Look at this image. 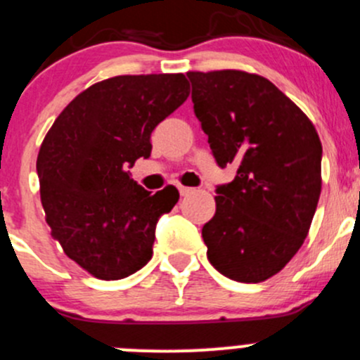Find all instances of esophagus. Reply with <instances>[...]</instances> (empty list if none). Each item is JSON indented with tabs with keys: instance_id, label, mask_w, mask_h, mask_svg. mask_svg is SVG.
<instances>
[{
	"instance_id": "obj_1",
	"label": "esophagus",
	"mask_w": 360,
	"mask_h": 360,
	"mask_svg": "<svg viewBox=\"0 0 360 360\" xmlns=\"http://www.w3.org/2000/svg\"><path fill=\"white\" fill-rule=\"evenodd\" d=\"M179 191H180V194H181V195H188V194H191L192 191H194V188H191V187H184V185H180Z\"/></svg>"
}]
</instances>
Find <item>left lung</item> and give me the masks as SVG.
I'll use <instances>...</instances> for the list:
<instances>
[{
  "mask_svg": "<svg viewBox=\"0 0 360 360\" xmlns=\"http://www.w3.org/2000/svg\"><path fill=\"white\" fill-rule=\"evenodd\" d=\"M194 113L217 165L238 166L217 187L202 226L208 261L259 283L285 268L308 236L322 191V143L311 120L268 78L240 70L188 71Z\"/></svg>",
  "mask_w": 360,
  "mask_h": 360,
  "instance_id": "1",
  "label": "left lung"
}]
</instances>
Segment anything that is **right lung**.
Instances as JSON below:
<instances>
[{
    "mask_svg": "<svg viewBox=\"0 0 360 360\" xmlns=\"http://www.w3.org/2000/svg\"><path fill=\"white\" fill-rule=\"evenodd\" d=\"M184 73L120 75L77 96L52 124L37 161L45 220L64 254L99 280L152 259L155 224L180 194H150L127 168L150 158V134L188 98Z\"/></svg>",
    "mask_w": 360,
    "mask_h": 360,
    "instance_id": "add662e5",
    "label": "right lung"
}]
</instances>
